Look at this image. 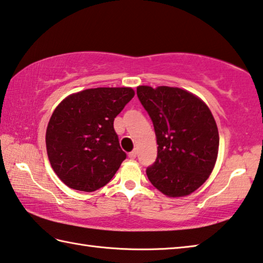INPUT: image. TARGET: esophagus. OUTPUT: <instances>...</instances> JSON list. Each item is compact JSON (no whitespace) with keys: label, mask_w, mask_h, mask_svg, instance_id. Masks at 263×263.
Wrapping results in <instances>:
<instances>
[{"label":"esophagus","mask_w":263,"mask_h":263,"mask_svg":"<svg viewBox=\"0 0 263 263\" xmlns=\"http://www.w3.org/2000/svg\"><path fill=\"white\" fill-rule=\"evenodd\" d=\"M136 155H137L136 150H133L132 153H129V154H128V157L130 158V159H135V158H136Z\"/></svg>","instance_id":"esophagus-1"}]
</instances>
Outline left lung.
<instances>
[{
  "label": "left lung",
  "mask_w": 263,
  "mask_h": 263,
  "mask_svg": "<svg viewBox=\"0 0 263 263\" xmlns=\"http://www.w3.org/2000/svg\"><path fill=\"white\" fill-rule=\"evenodd\" d=\"M137 97L153 120L157 158L150 182L170 197L190 195L213 172L218 155L217 124L203 101L179 87L141 85Z\"/></svg>",
  "instance_id": "left-lung-1"
}]
</instances>
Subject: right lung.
<instances>
[{"mask_svg": "<svg viewBox=\"0 0 263 263\" xmlns=\"http://www.w3.org/2000/svg\"><path fill=\"white\" fill-rule=\"evenodd\" d=\"M134 95L132 87H96L68 96L55 108L46 148L54 172L68 187L95 192L113 178L127 157L113 122Z\"/></svg>", "mask_w": 263, "mask_h": 263, "instance_id": "1", "label": "right lung"}]
</instances>
